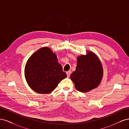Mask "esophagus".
I'll return each instance as SVG.
<instances>
[{
    "mask_svg": "<svg viewBox=\"0 0 129 129\" xmlns=\"http://www.w3.org/2000/svg\"><path fill=\"white\" fill-rule=\"evenodd\" d=\"M66 74H67V77H69L70 75H71V71H69L66 72Z\"/></svg>",
    "mask_w": 129,
    "mask_h": 129,
    "instance_id": "34e87169",
    "label": "esophagus"
}]
</instances>
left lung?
Masks as SVG:
<instances>
[{
    "label": "left lung",
    "mask_w": 129,
    "mask_h": 129,
    "mask_svg": "<svg viewBox=\"0 0 129 129\" xmlns=\"http://www.w3.org/2000/svg\"><path fill=\"white\" fill-rule=\"evenodd\" d=\"M102 75V67L98 57L88 52L87 55L77 57L76 71L71 74V79L78 91L87 92L98 86Z\"/></svg>",
    "instance_id": "8db88e82"
}]
</instances>
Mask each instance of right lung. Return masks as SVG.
<instances>
[{
  "label": "right lung",
  "mask_w": 129,
  "mask_h": 129,
  "mask_svg": "<svg viewBox=\"0 0 129 129\" xmlns=\"http://www.w3.org/2000/svg\"><path fill=\"white\" fill-rule=\"evenodd\" d=\"M25 75L29 87L40 93L52 92L67 77L56 55L47 47L39 49L29 58Z\"/></svg>",
  "instance_id": "1"
}]
</instances>
